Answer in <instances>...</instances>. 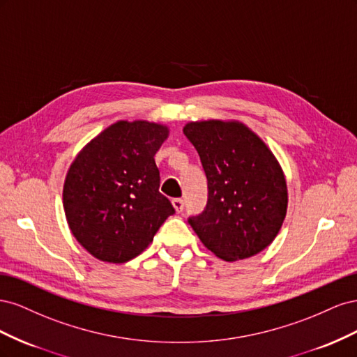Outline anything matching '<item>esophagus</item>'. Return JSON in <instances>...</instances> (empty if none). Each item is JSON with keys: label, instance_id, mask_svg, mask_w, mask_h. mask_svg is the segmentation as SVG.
<instances>
[{"label": "esophagus", "instance_id": "esophagus-1", "mask_svg": "<svg viewBox=\"0 0 357 357\" xmlns=\"http://www.w3.org/2000/svg\"><path fill=\"white\" fill-rule=\"evenodd\" d=\"M172 207H174V210L177 213H181L183 208H185V201H183L181 198H174L172 199Z\"/></svg>", "mask_w": 357, "mask_h": 357}]
</instances>
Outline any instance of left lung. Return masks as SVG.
I'll return each instance as SVG.
<instances>
[{
	"label": "left lung",
	"mask_w": 357,
	"mask_h": 357,
	"mask_svg": "<svg viewBox=\"0 0 357 357\" xmlns=\"http://www.w3.org/2000/svg\"><path fill=\"white\" fill-rule=\"evenodd\" d=\"M183 132L195 146L208 181L207 207L189 219L192 229L223 261L261 253L287 213L286 177L277 158L238 121L189 122Z\"/></svg>",
	"instance_id": "8db88e82"
}]
</instances>
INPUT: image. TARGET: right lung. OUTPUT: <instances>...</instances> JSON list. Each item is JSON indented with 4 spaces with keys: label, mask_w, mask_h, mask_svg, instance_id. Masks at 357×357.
I'll list each match as a JSON object with an SVG mask.
<instances>
[{
    "label": "right lung",
    "mask_w": 357,
    "mask_h": 357,
    "mask_svg": "<svg viewBox=\"0 0 357 357\" xmlns=\"http://www.w3.org/2000/svg\"><path fill=\"white\" fill-rule=\"evenodd\" d=\"M168 135L167 125L117 121L74 158L63 181V211L74 238L93 257L131 261L174 213L159 192L155 164Z\"/></svg>",
    "instance_id": "obj_1"
}]
</instances>
